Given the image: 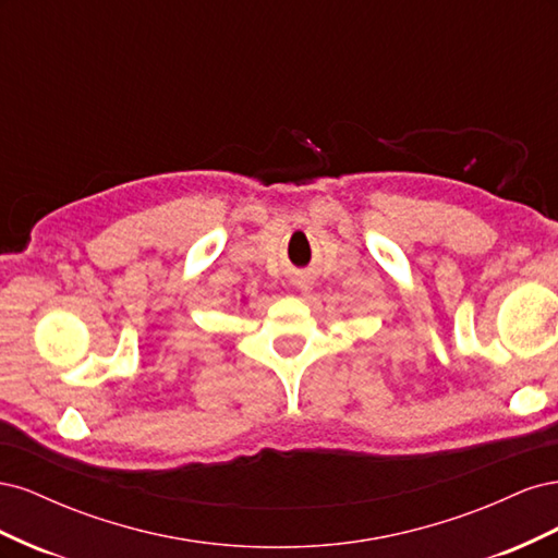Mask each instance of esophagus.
Listing matches in <instances>:
<instances>
[{"label":"esophagus","mask_w":558,"mask_h":558,"mask_svg":"<svg viewBox=\"0 0 558 558\" xmlns=\"http://www.w3.org/2000/svg\"><path fill=\"white\" fill-rule=\"evenodd\" d=\"M293 286H295L298 291H302V293H310L312 286H314V279L307 272H300V275L293 277Z\"/></svg>","instance_id":"34e87169"}]
</instances>
